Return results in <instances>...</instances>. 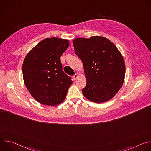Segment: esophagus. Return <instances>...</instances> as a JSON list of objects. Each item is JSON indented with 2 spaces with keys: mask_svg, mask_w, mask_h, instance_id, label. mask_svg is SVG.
Here are the masks:
<instances>
[{
  "mask_svg": "<svg viewBox=\"0 0 151 151\" xmlns=\"http://www.w3.org/2000/svg\"><path fill=\"white\" fill-rule=\"evenodd\" d=\"M78 75L77 74H75V75L73 76V80H76V78H78Z\"/></svg>",
  "mask_w": 151,
  "mask_h": 151,
  "instance_id": "1",
  "label": "esophagus"
}]
</instances>
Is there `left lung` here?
Instances as JSON below:
<instances>
[{"label":"left lung","instance_id":"1","mask_svg":"<svg viewBox=\"0 0 151 151\" xmlns=\"http://www.w3.org/2000/svg\"><path fill=\"white\" fill-rule=\"evenodd\" d=\"M75 53L82 60L87 85L83 96L96 103L114 97L124 83L125 66L122 55L109 39L94 36L73 40Z\"/></svg>","mask_w":151,"mask_h":151}]
</instances>
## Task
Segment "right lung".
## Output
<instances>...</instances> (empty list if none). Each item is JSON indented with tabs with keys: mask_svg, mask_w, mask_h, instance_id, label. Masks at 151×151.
Here are the masks:
<instances>
[{
	"mask_svg": "<svg viewBox=\"0 0 151 151\" xmlns=\"http://www.w3.org/2000/svg\"><path fill=\"white\" fill-rule=\"evenodd\" d=\"M69 46L67 39L46 38L24 58L22 70L25 85L32 97L41 104L55 106L66 98L73 82L63 71L60 57Z\"/></svg>",
	"mask_w": 151,
	"mask_h": 151,
	"instance_id": "1",
	"label": "right lung"
}]
</instances>
